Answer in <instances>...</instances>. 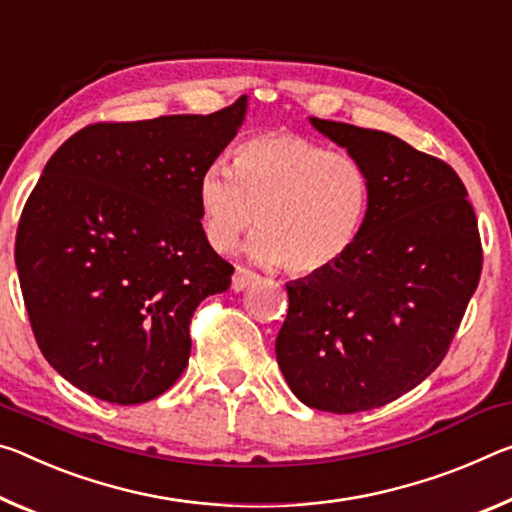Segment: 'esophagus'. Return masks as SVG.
Wrapping results in <instances>:
<instances>
[{"instance_id":"1","label":"esophagus","mask_w":512,"mask_h":512,"mask_svg":"<svg viewBox=\"0 0 512 512\" xmlns=\"http://www.w3.org/2000/svg\"><path fill=\"white\" fill-rule=\"evenodd\" d=\"M257 280H259L257 273L237 266V271H234V275H232V291H246L248 287H253Z\"/></svg>"}]
</instances>
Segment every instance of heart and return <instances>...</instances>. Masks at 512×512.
Masks as SVG:
<instances>
[{
  "label": "heart",
  "mask_w": 512,
  "mask_h": 512,
  "mask_svg": "<svg viewBox=\"0 0 512 512\" xmlns=\"http://www.w3.org/2000/svg\"><path fill=\"white\" fill-rule=\"evenodd\" d=\"M198 205L209 246L230 253L257 221L248 255L291 273H328L367 225L371 177L360 159L300 134H259L200 173Z\"/></svg>",
  "instance_id": "b5f03b06"
}]
</instances>
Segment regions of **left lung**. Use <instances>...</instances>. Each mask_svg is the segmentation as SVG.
I'll return each mask as SVG.
<instances>
[{"mask_svg": "<svg viewBox=\"0 0 512 512\" xmlns=\"http://www.w3.org/2000/svg\"><path fill=\"white\" fill-rule=\"evenodd\" d=\"M310 123L369 170L371 209L342 264L287 285L275 355L305 405L351 415L399 399L444 360L481 278V237L449 164L378 129Z\"/></svg>", "mask_w": 512, "mask_h": 512, "instance_id": "left-lung-1", "label": "left lung"}]
</instances>
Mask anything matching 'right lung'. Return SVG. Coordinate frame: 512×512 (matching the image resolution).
Segmentation results:
<instances>
[{
    "label": "right lung",
    "mask_w": 512,
    "mask_h": 512,
    "mask_svg": "<svg viewBox=\"0 0 512 512\" xmlns=\"http://www.w3.org/2000/svg\"><path fill=\"white\" fill-rule=\"evenodd\" d=\"M246 109L88 125L47 161L15 266L40 351L81 392L136 405L182 376L193 310L234 273L202 230L198 180Z\"/></svg>",
    "instance_id": "1"
}]
</instances>
